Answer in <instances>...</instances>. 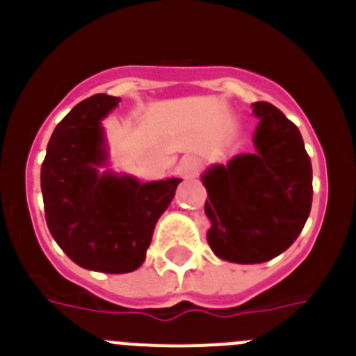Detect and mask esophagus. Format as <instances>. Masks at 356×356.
Segmentation results:
<instances>
[{"instance_id":"esophagus-1","label":"esophagus","mask_w":356,"mask_h":356,"mask_svg":"<svg viewBox=\"0 0 356 356\" xmlns=\"http://www.w3.org/2000/svg\"><path fill=\"white\" fill-rule=\"evenodd\" d=\"M200 169L201 162L196 155H184L180 163H178V168H176V171H178L180 176H184V178H194V176H197Z\"/></svg>"}]
</instances>
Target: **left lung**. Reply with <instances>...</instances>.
Returning a JSON list of instances; mask_svg holds the SVG:
<instances>
[{
    "mask_svg": "<svg viewBox=\"0 0 356 356\" xmlns=\"http://www.w3.org/2000/svg\"><path fill=\"white\" fill-rule=\"evenodd\" d=\"M260 118L254 153L201 176L209 194V244L222 260L262 264L284 253L312 209V163L303 137L275 105L253 103Z\"/></svg>",
    "mask_w": 356,
    "mask_h": 356,
    "instance_id": "1",
    "label": "left lung"
}]
</instances>
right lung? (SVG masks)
I'll use <instances>...</instances> for the list:
<instances>
[{
  "mask_svg": "<svg viewBox=\"0 0 356 356\" xmlns=\"http://www.w3.org/2000/svg\"><path fill=\"white\" fill-rule=\"evenodd\" d=\"M119 97L96 94L56 124L40 168L49 234L83 269L122 275L146 260L159 217L172 201L180 178L140 184L106 165L102 119Z\"/></svg>",
  "mask_w": 356,
  "mask_h": 356,
  "instance_id": "1",
  "label": "right lung"
}]
</instances>
